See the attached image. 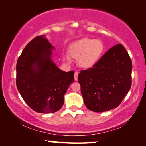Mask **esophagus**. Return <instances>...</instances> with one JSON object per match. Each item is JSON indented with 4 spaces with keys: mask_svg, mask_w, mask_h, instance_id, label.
<instances>
[{
    "mask_svg": "<svg viewBox=\"0 0 146 146\" xmlns=\"http://www.w3.org/2000/svg\"><path fill=\"white\" fill-rule=\"evenodd\" d=\"M78 72H75L74 73V80L76 81L78 80Z\"/></svg>",
    "mask_w": 146,
    "mask_h": 146,
    "instance_id": "obj_1",
    "label": "esophagus"
}]
</instances>
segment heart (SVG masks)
<instances>
[{
	"label": "heart",
	"mask_w": 146,
	"mask_h": 146,
	"mask_svg": "<svg viewBox=\"0 0 146 146\" xmlns=\"http://www.w3.org/2000/svg\"><path fill=\"white\" fill-rule=\"evenodd\" d=\"M105 49V46L100 40L85 38L72 44L69 47V54L76 59L81 67L88 68L96 64ZM64 59L70 62L69 55H64Z\"/></svg>",
	"instance_id": "b5f03b06"
}]
</instances>
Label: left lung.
<instances>
[{"instance_id":"8db88e82","label":"left lung","mask_w":146,"mask_h":146,"mask_svg":"<svg viewBox=\"0 0 146 146\" xmlns=\"http://www.w3.org/2000/svg\"><path fill=\"white\" fill-rule=\"evenodd\" d=\"M132 63L122 44L109 49L93 66L81 70L78 80L86 106L103 112L120 104L131 85Z\"/></svg>"}]
</instances>
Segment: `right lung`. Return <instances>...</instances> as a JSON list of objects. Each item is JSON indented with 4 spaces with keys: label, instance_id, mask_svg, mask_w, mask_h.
I'll return each instance as SVG.
<instances>
[{
    "label": "right lung",
    "instance_id": "obj_1",
    "mask_svg": "<svg viewBox=\"0 0 146 146\" xmlns=\"http://www.w3.org/2000/svg\"><path fill=\"white\" fill-rule=\"evenodd\" d=\"M52 49L44 36H38L26 46L17 63L18 90L27 105L38 113L58 111L74 81V72L61 70L52 60Z\"/></svg>",
    "mask_w": 146,
    "mask_h": 146
}]
</instances>
